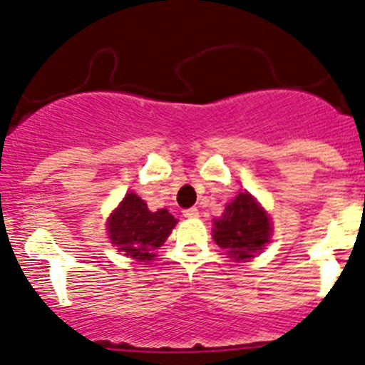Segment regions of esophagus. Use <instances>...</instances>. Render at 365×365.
<instances>
[{
	"instance_id": "esophagus-1",
	"label": "esophagus",
	"mask_w": 365,
	"mask_h": 365,
	"mask_svg": "<svg viewBox=\"0 0 365 365\" xmlns=\"http://www.w3.org/2000/svg\"><path fill=\"white\" fill-rule=\"evenodd\" d=\"M183 215H185V217H189V219H194V217H197V215H200V210H197V208H194V206H192V208H187V210H183Z\"/></svg>"
}]
</instances>
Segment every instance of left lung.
<instances>
[{"instance_id": "left-lung-1", "label": "left lung", "mask_w": 365, "mask_h": 365, "mask_svg": "<svg viewBox=\"0 0 365 365\" xmlns=\"http://www.w3.org/2000/svg\"><path fill=\"white\" fill-rule=\"evenodd\" d=\"M270 219L249 192H240L215 220L213 240L230 257L247 259L270 242Z\"/></svg>"}]
</instances>
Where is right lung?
Returning <instances> with one entry per match:
<instances>
[{"instance_id":"obj_1","label":"right lung","mask_w":365,"mask_h":365,"mask_svg":"<svg viewBox=\"0 0 365 365\" xmlns=\"http://www.w3.org/2000/svg\"><path fill=\"white\" fill-rule=\"evenodd\" d=\"M175 224L176 219L168 210L150 212L145 201L130 192L114 210L108 231L111 244L116 245L118 251L146 261L155 257L153 251L164 244Z\"/></svg>"}]
</instances>
